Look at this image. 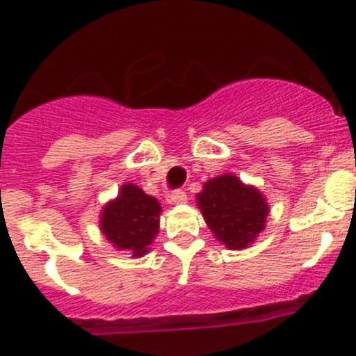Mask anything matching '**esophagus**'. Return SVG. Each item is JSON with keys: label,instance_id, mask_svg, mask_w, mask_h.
<instances>
[{"label": "esophagus", "instance_id": "1", "mask_svg": "<svg viewBox=\"0 0 356 356\" xmlns=\"http://www.w3.org/2000/svg\"><path fill=\"white\" fill-rule=\"evenodd\" d=\"M168 198H170V203L182 204L188 201V195H186L184 189H175V191H172V195L168 196Z\"/></svg>", "mask_w": 356, "mask_h": 356}]
</instances>
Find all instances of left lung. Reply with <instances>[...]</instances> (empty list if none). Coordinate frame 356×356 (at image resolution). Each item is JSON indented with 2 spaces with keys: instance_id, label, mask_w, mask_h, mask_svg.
<instances>
[{
  "instance_id": "left-lung-1",
  "label": "left lung",
  "mask_w": 356,
  "mask_h": 356,
  "mask_svg": "<svg viewBox=\"0 0 356 356\" xmlns=\"http://www.w3.org/2000/svg\"><path fill=\"white\" fill-rule=\"evenodd\" d=\"M196 200L210 231L229 250L248 248L265 229L267 200L236 175L224 174L207 181Z\"/></svg>"
}]
</instances>
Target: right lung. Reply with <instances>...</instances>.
<instances>
[{
	"label": "right lung",
	"mask_w": 356,
	"mask_h": 356,
	"mask_svg": "<svg viewBox=\"0 0 356 356\" xmlns=\"http://www.w3.org/2000/svg\"><path fill=\"white\" fill-rule=\"evenodd\" d=\"M161 207L156 198L146 195L136 184H124L113 201L105 204L99 227L105 238L132 258L149 251V245L160 229Z\"/></svg>",
	"instance_id": "right-lung-1"
}]
</instances>
